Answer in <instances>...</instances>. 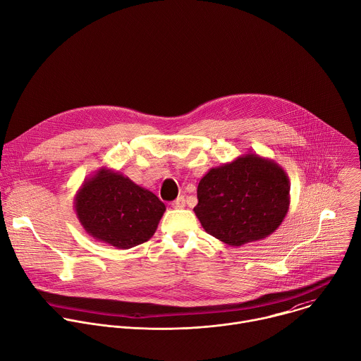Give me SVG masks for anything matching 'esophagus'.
<instances>
[{
  "label": "esophagus",
  "mask_w": 361,
  "mask_h": 361,
  "mask_svg": "<svg viewBox=\"0 0 361 361\" xmlns=\"http://www.w3.org/2000/svg\"><path fill=\"white\" fill-rule=\"evenodd\" d=\"M171 205H173V209H177V210L184 209V207H185V198H184V197H178L177 200H174V201L171 202Z\"/></svg>",
  "instance_id": "obj_1"
}]
</instances>
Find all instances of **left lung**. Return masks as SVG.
Listing matches in <instances>:
<instances>
[{
  "label": "left lung",
  "instance_id": "8db88e82",
  "mask_svg": "<svg viewBox=\"0 0 361 361\" xmlns=\"http://www.w3.org/2000/svg\"><path fill=\"white\" fill-rule=\"evenodd\" d=\"M197 198L194 213L202 228L240 247L280 227L290 207V180L274 160L247 152L204 174Z\"/></svg>",
  "mask_w": 361,
  "mask_h": 361
}]
</instances>
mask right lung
<instances>
[{
  "mask_svg": "<svg viewBox=\"0 0 361 361\" xmlns=\"http://www.w3.org/2000/svg\"><path fill=\"white\" fill-rule=\"evenodd\" d=\"M74 210L88 235L128 250L154 235L166 205L120 171L101 167L78 188Z\"/></svg>",
  "mask_w": 361,
  "mask_h": 361,
  "instance_id": "1",
  "label": "right lung"
}]
</instances>
